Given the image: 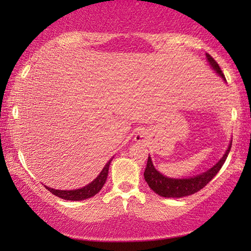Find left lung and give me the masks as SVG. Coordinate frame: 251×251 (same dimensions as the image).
Listing matches in <instances>:
<instances>
[{"label": "left lung", "mask_w": 251, "mask_h": 251, "mask_svg": "<svg viewBox=\"0 0 251 251\" xmlns=\"http://www.w3.org/2000/svg\"><path fill=\"white\" fill-rule=\"evenodd\" d=\"M207 59L209 64L211 65V67L217 72L218 75L225 80L224 74L219 67L214 58H212L210 54L207 53ZM232 147V142L229 143L228 149L226 150V152L221 160L218 161L217 163L215 164L211 169L205 171V173L198 175L195 177L191 178H183V179H175V178H168L163 176L162 174H160L155 168L153 166L152 160L149 156V160H147V164L145 168V171H144V177H145L146 183L149 184L151 190H153L156 194H159L160 197L163 198H183L187 197V195L194 194L202 190L205 185H207L209 181H210L212 178H214L221 168L224 164L226 157H227L229 150Z\"/></svg>", "instance_id": "obj_1"}]
</instances>
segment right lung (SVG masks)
<instances>
[{
    "label": "right lung",
    "mask_w": 251,
    "mask_h": 251,
    "mask_svg": "<svg viewBox=\"0 0 251 251\" xmlns=\"http://www.w3.org/2000/svg\"><path fill=\"white\" fill-rule=\"evenodd\" d=\"M111 161L109 160L106 166L104 167V169L101 170V173L99 174V176L96 178V179L90 183L87 186L78 188V190H73V191H60V190H53V188H50L46 186L48 191H50L51 193L56 195L58 198L64 199V200H70V201H80V200H84V199H89L91 197H94L98 193L99 191L101 190V187L104 186L106 179H107V175H108V168L109 164H111Z\"/></svg>",
    "instance_id": "add662e5"
}]
</instances>
